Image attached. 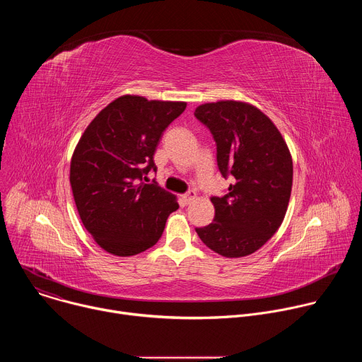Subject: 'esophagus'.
<instances>
[{"mask_svg": "<svg viewBox=\"0 0 362 362\" xmlns=\"http://www.w3.org/2000/svg\"><path fill=\"white\" fill-rule=\"evenodd\" d=\"M196 197V193H194V190H189L187 193H185L183 196H182V200H183V203L185 204H189V203H192L193 202V199Z\"/></svg>", "mask_w": 362, "mask_h": 362, "instance_id": "1", "label": "esophagus"}]
</instances>
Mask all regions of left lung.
Listing matches in <instances>:
<instances>
[{"label": "left lung", "mask_w": 362, "mask_h": 362, "mask_svg": "<svg viewBox=\"0 0 362 362\" xmlns=\"http://www.w3.org/2000/svg\"><path fill=\"white\" fill-rule=\"evenodd\" d=\"M194 117L216 143L221 175L232 179L226 194L212 196L214 222L196 228L200 240L226 257L253 253L281 226L291 197L292 159L275 124L240 101L206 103Z\"/></svg>", "instance_id": "1"}]
</instances>
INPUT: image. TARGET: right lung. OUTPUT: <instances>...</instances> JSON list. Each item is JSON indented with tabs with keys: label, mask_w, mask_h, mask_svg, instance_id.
Returning <instances> with one entry per match:
<instances>
[{
	"label": "right lung",
	"mask_w": 362,
	"mask_h": 362,
	"mask_svg": "<svg viewBox=\"0 0 362 362\" xmlns=\"http://www.w3.org/2000/svg\"><path fill=\"white\" fill-rule=\"evenodd\" d=\"M185 109L180 101L123 95L83 133L70 183L84 228L105 250L117 256L144 252L158 243L168 216L179 209L173 194L144 180L158 170L153 154Z\"/></svg>",
	"instance_id": "right-lung-1"
}]
</instances>
